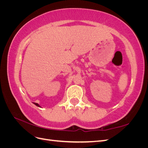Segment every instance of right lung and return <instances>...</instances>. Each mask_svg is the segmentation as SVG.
<instances>
[{"label":"right lung","instance_id":"add662e5","mask_svg":"<svg viewBox=\"0 0 148 148\" xmlns=\"http://www.w3.org/2000/svg\"><path fill=\"white\" fill-rule=\"evenodd\" d=\"M34 103V104H35L36 106H38V107H40V106L38 104H37V103H36V102H33Z\"/></svg>","mask_w":148,"mask_h":148}]
</instances>
